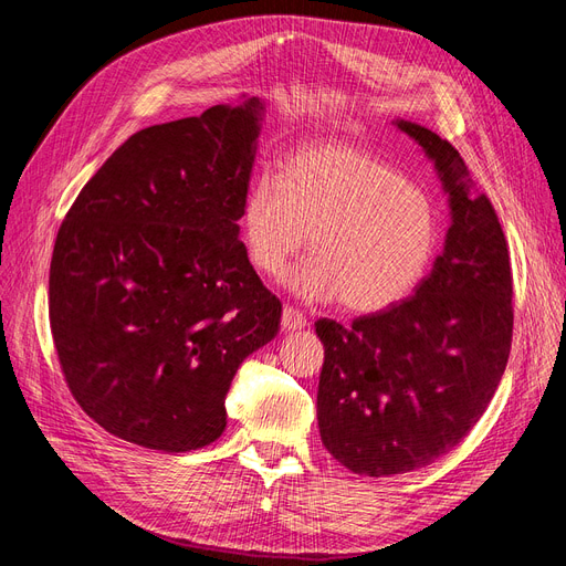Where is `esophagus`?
<instances>
[{"mask_svg":"<svg viewBox=\"0 0 566 566\" xmlns=\"http://www.w3.org/2000/svg\"><path fill=\"white\" fill-rule=\"evenodd\" d=\"M281 325L285 333H295V331H302L306 328V316L297 310H293V306H285L283 310V318H281Z\"/></svg>","mask_w":566,"mask_h":566,"instance_id":"esophagus-1","label":"esophagus"}]
</instances>
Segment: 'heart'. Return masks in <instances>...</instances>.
<instances>
[{"mask_svg":"<svg viewBox=\"0 0 566 566\" xmlns=\"http://www.w3.org/2000/svg\"><path fill=\"white\" fill-rule=\"evenodd\" d=\"M241 231L252 266L279 279L306 245L314 252L290 290L306 302L382 312L406 300L439 243L432 198L387 163L354 146H312L281 175H260L245 191Z\"/></svg>","mask_w":566,"mask_h":566,"instance_id":"1","label":"heart"}]
</instances>
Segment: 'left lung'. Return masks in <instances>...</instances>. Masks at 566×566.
Listing matches in <instances>:
<instances>
[{"label":"left lung","instance_id":"1","mask_svg":"<svg viewBox=\"0 0 566 566\" xmlns=\"http://www.w3.org/2000/svg\"><path fill=\"white\" fill-rule=\"evenodd\" d=\"M391 125L434 165L451 227L413 297L352 325L321 318L323 447L366 476L430 465L462 441L499 387L512 342L507 243L458 150L410 119Z\"/></svg>","mask_w":566,"mask_h":566}]
</instances>
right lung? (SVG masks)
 <instances>
[{
  "mask_svg": "<svg viewBox=\"0 0 566 566\" xmlns=\"http://www.w3.org/2000/svg\"><path fill=\"white\" fill-rule=\"evenodd\" d=\"M266 104L241 96L119 146L59 229L49 321L84 413L186 453L227 430V391L279 333L281 302L241 243Z\"/></svg>",
  "mask_w": 566,
  "mask_h": 566,
  "instance_id": "add662e5",
  "label": "right lung"
}]
</instances>
